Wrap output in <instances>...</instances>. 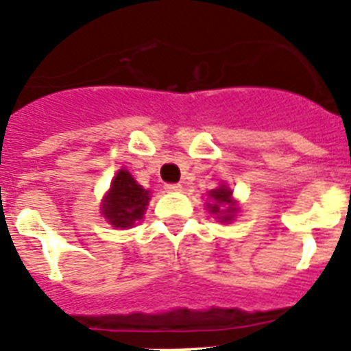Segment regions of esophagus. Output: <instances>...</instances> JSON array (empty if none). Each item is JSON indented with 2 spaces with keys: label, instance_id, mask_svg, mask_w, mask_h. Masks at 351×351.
<instances>
[{
  "label": "esophagus",
  "instance_id": "obj_1",
  "mask_svg": "<svg viewBox=\"0 0 351 351\" xmlns=\"http://www.w3.org/2000/svg\"><path fill=\"white\" fill-rule=\"evenodd\" d=\"M164 189L167 191V193H178V191H182V185L180 184H166V187Z\"/></svg>",
  "mask_w": 351,
  "mask_h": 351
}]
</instances>
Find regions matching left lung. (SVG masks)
Returning a JSON list of instances; mask_svg holds the SVG:
<instances>
[{"label": "left lung", "instance_id": "obj_1", "mask_svg": "<svg viewBox=\"0 0 351 351\" xmlns=\"http://www.w3.org/2000/svg\"><path fill=\"white\" fill-rule=\"evenodd\" d=\"M210 196L214 198V203L210 205L212 214H221V219L230 221L232 214L235 212V207L232 205V191L226 187H219V189L212 191Z\"/></svg>", "mask_w": 351, "mask_h": 351}]
</instances>
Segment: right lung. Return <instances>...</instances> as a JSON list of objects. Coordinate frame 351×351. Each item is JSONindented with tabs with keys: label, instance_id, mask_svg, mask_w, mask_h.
<instances>
[{
	"label": "right lung",
	"instance_id": "add662e5",
	"mask_svg": "<svg viewBox=\"0 0 351 351\" xmlns=\"http://www.w3.org/2000/svg\"><path fill=\"white\" fill-rule=\"evenodd\" d=\"M148 202V191H144L141 185H137V182L132 178L128 171L121 169L112 182L101 212L108 219V223L126 228L144 216Z\"/></svg>",
	"mask_w": 351,
	"mask_h": 351
}]
</instances>
